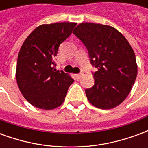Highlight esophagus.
Returning <instances> with one entry per match:
<instances>
[{"mask_svg":"<svg viewBox=\"0 0 148 148\" xmlns=\"http://www.w3.org/2000/svg\"><path fill=\"white\" fill-rule=\"evenodd\" d=\"M82 74H82V73H80V74H75V76H76V77L77 78H80L82 76Z\"/></svg>","mask_w":148,"mask_h":148,"instance_id":"34e87169","label":"esophagus"}]
</instances>
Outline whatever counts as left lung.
<instances>
[{
    "instance_id": "8db88e82",
    "label": "left lung",
    "mask_w": 148,
    "mask_h": 148,
    "mask_svg": "<svg viewBox=\"0 0 148 148\" xmlns=\"http://www.w3.org/2000/svg\"><path fill=\"white\" fill-rule=\"evenodd\" d=\"M73 33L86 47L90 62L97 69L94 85L86 94L93 106L101 109L115 108L129 94L137 76L133 49L114 27L82 23Z\"/></svg>"
}]
</instances>
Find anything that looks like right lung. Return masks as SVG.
I'll use <instances>...</instances> for the list:
<instances>
[{
    "mask_svg": "<svg viewBox=\"0 0 148 148\" xmlns=\"http://www.w3.org/2000/svg\"><path fill=\"white\" fill-rule=\"evenodd\" d=\"M76 23L42 24L24 40L18 55L16 78L24 98L36 108L50 110L63 103L74 79L55 69L58 47Z\"/></svg>",
    "mask_w": 148,
    "mask_h": 148,
    "instance_id": "add662e5",
    "label": "right lung"
}]
</instances>
